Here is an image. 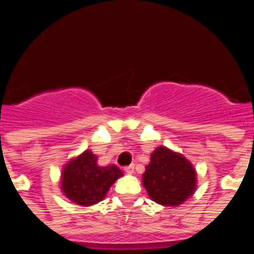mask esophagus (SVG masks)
<instances>
[{
  "label": "esophagus",
  "mask_w": 254,
  "mask_h": 254,
  "mask_svg": "<svg viewBox=\"0 0 254 254\" xmlns=\"http://www.w3.org/2000/svg\"><path fill=\"white\" fill-rule=\"evenodd\" d=\"M124 172L127 173V174H132V173H134V164H130L127 165V167H125Z\"/></svg>",
  "instance_id": "1"
}]
</instances>
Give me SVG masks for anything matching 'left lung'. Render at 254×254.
<instances>
[{"mask_svg":"<svg viewBox=\"0 0 254 254\" xmlns=\"http://www.w3.org/2000/svg\"><path fill=\"white\" fill-rule=\"evenodd\" d=\"M143 186L155 203L178 207L195 191L196 173L182 154L159 146L151 153L150 163L145 167Z\"/></svg>","mask_w":254,"mask_h":254,"instance_id":"8db88e82","label":"left lung"}]
</instances>
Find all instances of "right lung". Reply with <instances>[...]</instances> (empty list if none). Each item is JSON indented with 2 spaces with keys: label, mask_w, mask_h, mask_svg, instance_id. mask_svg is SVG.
I'll list each match as a JSON object with an SVG mask.
<instances>
[{
  "label": "right lung",
  "mask_w": 254,
  "mask_h": 254,
  "mask_svg": "<svg viewBox=\"0 0 254 254\" xmlns=\"http://www.w3.org/2000/svg\"><path fill=\"white\" fill-rule=\"evenodd\" d=\"M120 177L123 172L116 165L100 167L98 156L91 150H85L63 169L61 190L71 202L90 207L101 202Z\"/></svg>",
  "instance_id": "obj_1"
}]
</instances>
